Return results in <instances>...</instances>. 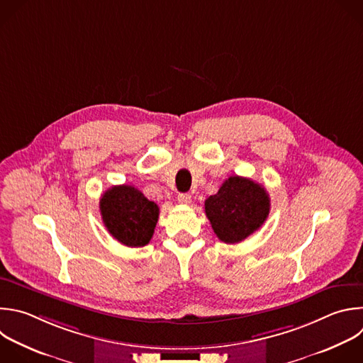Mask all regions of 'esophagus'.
I'll return each instance as SVG.
<instances>
[{"mask_svg": "<svg viewBox=\"0 0 363 363\" xmlns=\"http://www.w3.org/2000/svg\"><path fill=\"white\" fill-rule=\"evenodd\" d=\"M191 201H192V198H191L189 194H179L178 195V202L182 203V205H189Z\"/></svg>", "mask_w": 363, "mask_h": 363, "instance_id": "esophagus-1", "label": "esophagus"}]
</instances>
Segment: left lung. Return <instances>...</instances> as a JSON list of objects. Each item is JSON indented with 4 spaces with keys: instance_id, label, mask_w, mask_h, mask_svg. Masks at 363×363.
<instances>
[{
    "instance_id": "left-lung-1",
    "label": "left lung",
    "mask_w": 363,
    "mask_h": 363,
    "mask_svg": "<svg viewBox=\"0 0 363 363\" xmlns=\"http://www.w3.org/2000/svg\"><path fill=\"white\" fill-rule=\"evenodd\" d=\"M271 199L267 189L244 177H229L205 201V213L215 235L225 244H238L267 220Z\"/></svg>"
}]
</instances>
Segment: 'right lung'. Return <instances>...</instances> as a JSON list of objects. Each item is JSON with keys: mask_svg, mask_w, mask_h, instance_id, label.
<instances>
[{"mask_svg": "<svg viewBox=\"0 0 363 363\" xmlns=\"http://www.w3.org/2000/svg\"><path fill=\"white\" fill-rule=\"evenodd\" d=\"M99 211L108 232L125 247H145L155 230L160 208L133 185H116L104 192Z\"/></svg>", "mask_w": 363, "mask_h": 363, "instance_id": "1", "label": "right lung"}]
</instances>
